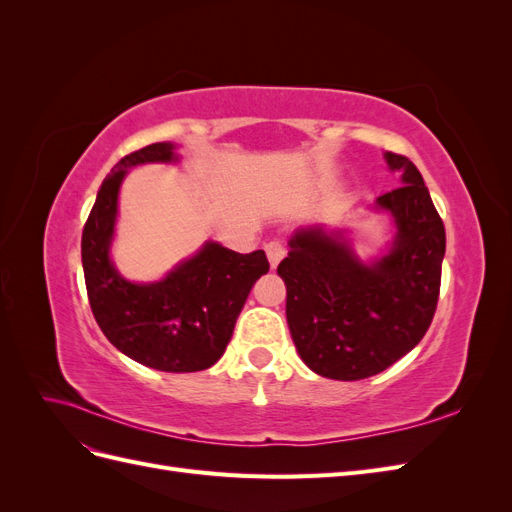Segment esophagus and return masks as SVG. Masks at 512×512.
<instances>
[{"instance_id": "obj_1", "label": "esophagus", "mask_w": 512, "mask_h": 512, "mask_svg": "<svg viewBox=\"0 0 512 512\" xmlns=\"http://www.w3.org/2000/svg\"><path fill=\"white\" fill-rule=\"evenodd\" d=\"M265 252H267V258H269V262H271V267L275 269L277 265H280V260L286 256V247H284L282 241L273 239V241H269V243L265 245Z\"/></svg>"}]
</instances>
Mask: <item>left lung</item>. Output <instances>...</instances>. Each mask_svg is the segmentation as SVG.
<instances>
[{
    "mask_svg": "<svg viewBox=\"0 0 512 512\" xmlns=\"http://www.w3.org/2000/svg\"><path fill=\"white\" fill-rule=\"evenodd\" d=\"M384 160L404 183L376 200L397 226L391 252L365 265L342 232L301 228L277 267L292 342L309 369L331 380H363L391 367L421 342L438 307L442 218L418 168L391 151Z\"/></svg>",
    "mask_w": 512,
    "mask_h": 512,
    "instance_id": "obj_1",
    "label": "left lung"
}]
</instances>
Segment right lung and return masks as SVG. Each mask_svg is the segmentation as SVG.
<instances>
[{
  "label": "right lung",
  "instance_id": "right-lung-1",
  "mask_svg": "<svg viewBox=\"0 0 512 512\" xmlns=\"http://www.w3.org/2000/svg\"><path fill=\"white\" fill-rule=\"evenodd\" d=\"M173 160V145L153 143L115 164L85 222L81 254L91 312L108 342L136 363L188 374L218 363L269 260L262 250L239 254L209 241L162 282L134 284L119 275L108 256L119 185L136 164Z\"/></svg>",
  "mask_w": 512,
  "mask_h": 512
}]
</instances>
